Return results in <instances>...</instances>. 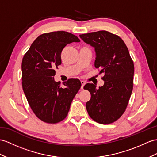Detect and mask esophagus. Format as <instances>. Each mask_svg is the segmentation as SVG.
Here are the masks:
<instances>
[{"label": "esophagus", "instance_id": "esophagus-1", "mask_svg": "<svg viewBox=\"0 0 157 157\" xmlns=\"http://www.w3.org/2000/svg\"><path fill=\"white\" fill-rule=\"evenodd\" d=\"M81 89H83V87H84V86H85V85L86 84V82L85 81H81Z\"/></svg>", "mask_w": 157, "mask_h": 157}]
</instances>
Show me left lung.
I'll use <instances>...</instances> for the list:
<instances>
[{
  "mask_svg": "<svg viewBox=\"0 0 157 157\" xmlns=\"http://www.w3.org/2000/svg\"><path fill=\"white\" fill-rule=\"evenodd\" d=\"M86 43L94 47V67L103 72L104 85L97 89L87 83L91 97L86 103L90 117L97 123L108 124L117 121L124 113L133 89L135 67L124 42L117 34L99 30L80 34Z\"/></svg>",
  "mask_w": 157,
  "mask_h": 157,
  "instance_id": "8db88e82",
  "label": "left lung"
}]
</instances>
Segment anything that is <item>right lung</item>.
Returning a JSON list of instances; mask_svg holds the SVG:
<instances>
[{"label": "right lung", "mask_w": 157, "mask_h": 157, "mask_svg": "<svg viewBox=\"0 0 157 157\" xmlns=\"http://www.w3.org/2000/svg\"><path fill=\"white\" fill-rule=\"evenodd\" d=\"M80 42L70 33L55 31L38 36L22 61V86L30 107L42 121L55 124L64 120L81 86L78 78L55 82V68L61 64V52L67 44Z\"/></svg>", "instance_id": "1"}]
</instances>
